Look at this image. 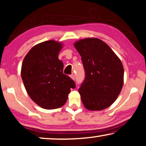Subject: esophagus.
Returning a JSON list of instances; mask_svg holds the SVG:
<instances>
[{
  "label": "esophagus",
  "instance_id": "obj_1",
  "mask_svg": "<svg viewBox=\"0 0 146 146\" xmlns=\"http://www.w3.org/2000/svg\"><path fill=\"white\" fill-rule=\"evenodd\" d=\"M70 78H71L73 80H75V76H74V75L73 74H71V75H70Z\"/></svg>",
  "mask_w": 146,
  "mask_h": 146
}]
</instances>
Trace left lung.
I'll use <instances>...</instances> for the list:
<instances>
[{"label":"left lung","mask_w":146,"mask_h":146,"mask_svg":"<svg viewBox=\"0 0 146 146\" xmlns=\"http://www.w3.org/2000/svg\"><path fill=\"white\" fill-rule=\"evenodd\" d=\"M74 46L82 57L86 78L78 89L84 106L89 110H102L113 104L123 86L122 62L107 44L87 38Z\"/></svg>","instance_id":"8db88e82"}]
</instances>
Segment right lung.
<instances>
[{"label": "right lung", "mask_w": 146, "mask_h": 146, "mask_svg": "<svg viewBox=\"0 0 146 146\" xmlns=\"http://www.w3.org/2000/svg\"><path fill=\"white\" fill-rule=\"evenodd\" d=\"M61 42L51 40L33 46L25 57L21 74L28 95L36 104L46 110L57 109L65 104L74 81L63 74L59 53Z\"/></svg>", "instance_id": "obj_1"}]
</instances>
